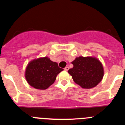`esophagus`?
Instances as JSON below:
<instances>
[{
    "label": "esophagus",
    "mask_w": 125,
    "mask_h": 125,
    "mask_svg": "<svg viewBox=\"0 0 125 125\" xmlns=\"http://www.w3.org/2000/svg\"><path fill=\"white\" fill-rule=\"evenodd\" d=\"M64 70L65 71H68V70H69V67H68V66H66V67H65Z\"/></svg>",
    "instance_id": "34e87169"
}]
</instances>
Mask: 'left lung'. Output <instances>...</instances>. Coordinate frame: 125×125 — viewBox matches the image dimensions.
I'll list each match as a JSON object with an SVG mask.
<instances>
[{
  "mask_svg": "<svg viewBox=\"0 0 125 125\" xmlns=\"http://www.w3.org/2000/svg\"><path fill=\"white\" fill-rule=\"evenodd\" d=\"M71 63L73 68L68 70V73L74 81L84 89L96 86L103 78V66L96 57L79 56Z\"/></svg>",
  "mask_w": 125,
  "mask_h": 125,
  "instance_id": "8db88e82",
  "label": "left lung"
}]
</instances>
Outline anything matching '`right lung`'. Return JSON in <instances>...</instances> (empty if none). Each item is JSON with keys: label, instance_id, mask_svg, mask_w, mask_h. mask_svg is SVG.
I'll list each match as a JSON object with an SVG mask.
<instances>
[{"label": "right lung", "instance_id": "right-lung-1", "mask_svg": "<svg viewBox=\"0 0 125 125\" xmlns=\"http://www.w3.org/2000/svg\"><path fill=\"white\" fill-rule=\"evenodd\" d=\"M63 69L48 57L30 61L25 71V78L30 86L37 89H46L54 83L57 75Z\"/></svg>", "mask_w": 125, "mask_h": 125}]
</instances>
